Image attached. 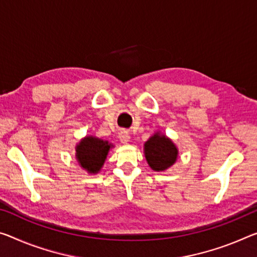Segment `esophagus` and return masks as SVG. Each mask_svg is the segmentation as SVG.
Masks as SVG:
<instances>
[{"mask_svg": "<svg viewBox=\"0 0 257 257\" xmlns=\"http://www.w3.org/2000/svg\"><path fill=\"white\" fill-rule=\"evenodd\" d=\"M119 138H120L121 143L127 144L128 142L130 141V135H129V133L127 132V130H122V132L119 134Z\"/></svg>", "mask_w": 257, "mask_h": 257, "instance_id": "1", "label": "esophagus"}]
</instances>
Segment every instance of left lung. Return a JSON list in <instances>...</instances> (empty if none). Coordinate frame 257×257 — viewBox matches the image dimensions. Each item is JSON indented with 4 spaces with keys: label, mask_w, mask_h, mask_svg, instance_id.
I'll return each mask as SVG.
<instances>
[{
    "label": "left lung",
    "mask_w": 257,
    "mask_h": 257,
    "mask_svg": "<svg viewBox=\"0 0 257 257\" xmlns=\"http://www.w3.org/2000/svg\"><path fill=\"white\" fill-rule=\"evenodd\" d=\"M144 150L148 164L156 172L166 170L176 161V146L166 136H160L159 134H156L146 142Z\"/></svg>",
    "instance_id": "left-lung-1"
}]
</instances>
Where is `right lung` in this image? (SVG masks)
I'll return each instance as SVG.
<instances>
[{"label":"right lung","instance_id":"right-lung-1","mask_svg":"<svg viewBox=\"0 0 257 257\" xmlns=\"http://www.w3.org/2000/svg\"><path fill=\"white\" fill-rule=\"evenodd\" d=\"M111 149L108 142L96 137H85L76 148V158L81 167L89 173L99 172Z\"/></svg>","mask_w":257,"mask_h":257}]
</instances>
